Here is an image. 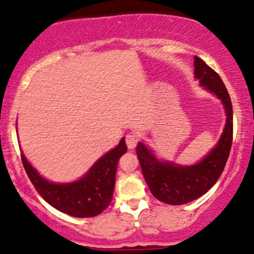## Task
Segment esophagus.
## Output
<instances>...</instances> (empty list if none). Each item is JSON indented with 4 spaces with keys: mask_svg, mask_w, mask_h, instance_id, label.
<instances>
[{
    "mask_svg": "<svg viewBox=\"0 0 254 254\" xmlns=\"http://www.w3.org/2000/svg\"><path fill=\"white\" fill-rule=\"evenodd\" d=\"M125 141H127V147H129L130 150H133V148L136 147L137 144H138V138H137L136 134L129 133L127 136V139H125Z\"/></svg>",
    "mask_w": 254,
    "mask_h": 254,
    "instance_id": "34e87169",
    "label": "esophagus"
}]
</instances>
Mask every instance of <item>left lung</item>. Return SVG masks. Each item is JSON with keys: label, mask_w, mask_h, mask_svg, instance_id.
I'll list each match as a JSON object with an SVG mask.
<instances>
[{"label": "left lung", "mask_w": 254, "mask_h": 254, "mask_svg": "<svg viewBox=\"0 0 254 254\" xmlns=\"http://www.w3.org/2000/svg\"><path fill=\"white\" fill-rule=\"evenodd\" d=\"M194 76L201 87L221 100L225 111V125L217 144L196 164L178 165L160 160L143 141L136 152L144 179L155 198L164 203L180 205L204 195L216 184L224 170L232 144V104L223 81L203 60L194 57Z\"/></svg>", "instance_id": "obj_1"}]
</instances>
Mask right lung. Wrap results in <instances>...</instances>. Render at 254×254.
Here are the masks:
<instances>
[{"label": "right lung", "instance_id": "1", "mask_svg": "<svg viewBox=\"0 0 254 254\" xmlns=\"http://www.w3.org/2000/svg\"><path fill=\"white\" fill-rule=\"evenodd\" d=\"M127 150L125 138H122L120 144L102 155L83 177L64 184L46 180L28 161L22 148L21 154L26 174L47 203L73 217H94L106 210L113 200L118 160Z\"/></svg>", "mask_w": 254, "mask_h": 254}]
</instances>
